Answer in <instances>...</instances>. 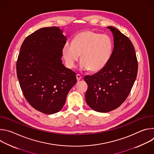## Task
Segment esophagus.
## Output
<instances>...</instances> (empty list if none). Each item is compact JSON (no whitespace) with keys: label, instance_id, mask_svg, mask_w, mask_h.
<instances>
[{"label":"esophagus","instance_id":"1","mask_svg":"<svg viewBox=\"0 0 154 154\" xmlns=\"http://www.w3.org/2000/svg\"><path fill=\"white\" fill-rule=\"evenodd\" d=\"M76 77H77V80L78 81H79V80H80L82 79V77L80 74H77L76 75Z\"/></svg>","mask_w":154,"mask_h":154}]
</instances>
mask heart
Returning <instances> with one entry per match:
<instances>
[{
	"label": "heart",
	"mask_w": 154,
	"mask_h": 154,
	"mask_svg": "<svg viewBox=\"0 0 154 154\" xmlns=\"http://www.w3.org/2000/svg\"><path fill=\"white\" fill-rule=\"evenodd\" d=\"M113 42L108 35L91 30L78 33L72 43L66 42L63 48V54L69 68L75 66L80 56V68L97 72L108 64L113 51Z\"/></svg>",
	"instance_id": "obj_1"
}]
</instances>
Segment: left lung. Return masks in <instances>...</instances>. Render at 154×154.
I'll return each instance as SVG.
<instances>
[{
  "label": "left lung",
  "mask_w": 154,
  "mask_h": 154,
  "mask_svg": "<svg viewBox=\"0 0 154 154\" xmlns=\"http://www.w3.org/2000/svg\"><path fill=\"white\" fill-rule=\"evenodd\" d=\"M114 37V48L105 67L92 75H86L85 100L94 111L106 113L118 108L132 88L138 72V61L130 39L118 29L107 27Z\"/></svg>",
  "instance_id": "left-lung-1"
}]
</instances>
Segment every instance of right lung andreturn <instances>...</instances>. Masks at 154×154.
<instances>
[{
	"instance_id": "1",
	"label": "right lung",
	"mask_w": 154,
	"mask_h": 154,
	"mask_svg": "<svg viewBox=\"0 0 154 154\" xmlns=\"http://www.w3.org/2000/svg\"><path fill=\"white\" fill-rule=\"evenodd\" d=\"M66 39L58 27H45L29 35L20 49L16 72L21 90L29 104L43 113L60 111L77 83L76 74L61 60Z\"/></svg>"
}]
</instances>
